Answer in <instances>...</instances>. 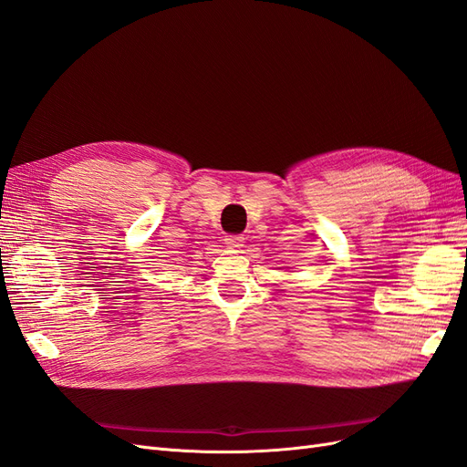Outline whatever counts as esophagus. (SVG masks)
Segmentation results:
<instances>
[{
    "label": "esophagus",
    "mask_w": 467,
    "mask_h": 467,
    "mask_svg": "<svg viewBox=\"0 0 467 467\" xmlns=\"http://www.w3.org/2000/svg\"><path fill=\"white\" fill-rule=\"evenodd\" d=\"M223 242H225V245H228L230 249H242L244 247V237L242 235H225V239H223Z\"/></svg>",
    "instance_id": "1"
}]
</instances>
